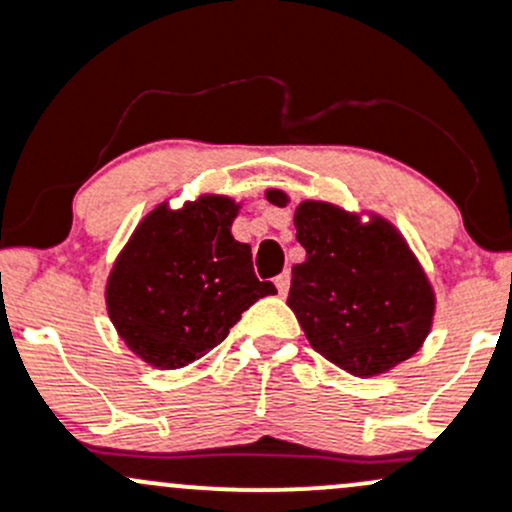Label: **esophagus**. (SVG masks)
<instances>
[{
    "label": "esophagus",
    "mask_w": 512,
    "mask_h": 512,
    "mask_svg": "<svg viewBox=\"0 0 512 512\" xmlns=\"http://www.w3.org/2000/svg\"><path fill=\"white\" fill-rule=\"evenodd\" d=\"M289 282H292L289 272H282V274H277V277H274V287H277V292L282 294V297L289 292Z\"/></svg>",
    "instance_id": "obj_1"
}]
</instances>
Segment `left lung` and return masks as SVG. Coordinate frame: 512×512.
<instances>
[{"label":"left lung","instance_id":"8db88e82","mask_svg":"<svg viewBox=\"0 0 512 512\" xmlns=\"http://www.w3.org/2000/svg\"><path fill=\"white\" fill-rule=\"evenodd\" d=\"M265 196L289 206L279 188ZM294 228L306 257L292 267L287 304L311 348L355 378L412 358L432 331L437 294L400 230L326 201H301Z\"/></svg>","mask_w":512,"mask_h":512}]
</instances>
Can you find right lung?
<instances>
[{
	"instance_id": "1",
	"label": "right lung",
	"mask_w": 512,
	"mask_h": 512,
	"mask_svg": "<svg viewBox=\"0 0 512 512\" xmlns=\"http://www.w3.org/2000/svg\"><path fill=\"white\" fill-rule=\"evenodd\" d=\"M242 203L220 193L152 208L117 255L105 306L117 336L144 363L176 370L225 341L242 311L277 294L230 233Z\"/></svg>"
}]
</instances>
